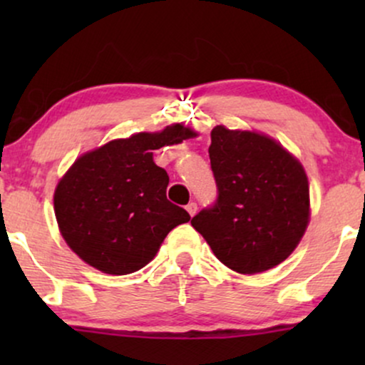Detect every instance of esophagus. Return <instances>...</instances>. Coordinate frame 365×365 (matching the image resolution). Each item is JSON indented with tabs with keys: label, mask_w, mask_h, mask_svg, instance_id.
Returning <instances> with one entry per match:
<instances>
[{
	"label": "esophagus",
	"mask_w": 365,
	"mask_h": 365,
	"mask_svg": "<svg viewBox=\"0 0 365 365\" xmlns=\"http://www.w3.org/2000/svg\"><path fill=\"white\" fill-rule=\"evenodd\" d=\"M187 212L190 216H195V212H197V204L195 202H190V204H187Z\"/></svg>",
	"instance_id": "34e87169"
}]
</instances>
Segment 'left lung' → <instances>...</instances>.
<instances>
[{
  "label": "left lung",
  "mask_w": 365,
  "mask_h": 365,
  "mask_svg": "<svg viewBox=\"0 0 365 365\" xmlns=\"http://www.w3.org/2000/svg\"><path fill=\"white\" fill-rule=\"evenodd\" d=\"M209 159L217 199L192 217L225 266L255 274L278 266L304 237L311 215L304 166L279 142L217 125Z\"/></svg>",
  "instance_id": "obj_1"
}]
</instances>
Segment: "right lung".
Returning a JSON list of instances; mask_svg holds the SVG:
<instances>
[{"mask_svg":"<svg viewBox=\"0 0 365 365\" xmlns=\"http://www.w3.org/2000/svg\"><path fill=\"white\" fill-rule=\"evenodd\" d=\"M182 123L133 133L89 150L54 190L61 237L83 262L106 274H130L149 264L175 226L190 220L166 199L170 177L153 150L192 139Z\"/></svg>","mask_w":365,"mask_h":365,"instance_id":"add662e5","label":"right lung"}]
</instances>
